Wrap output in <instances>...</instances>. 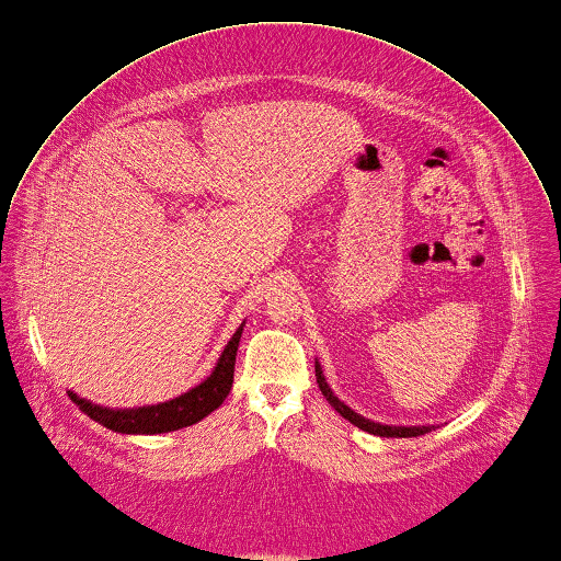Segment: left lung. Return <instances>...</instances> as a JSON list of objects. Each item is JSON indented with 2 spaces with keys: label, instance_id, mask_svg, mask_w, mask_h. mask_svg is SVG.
Wrapping results in <instances>:
<instances>
[{
  "label": "left lung",
  "instance_id": "obj_1",
  "mask_svg": "<svg viewBox=\"0 0 561 561\" xmlns=\"http://www.w3.org/2000/svg\"><path fill=\"white\" fill-rule=\"evenodd\" d=\"M316 381H318L322 394L327 397V401H329L344 419H348L353 425H357L359 430H364V432H368V434L392 436V438H410V436L427 434V432H432V427H434V425H410V427H405V425H381V423H375V421H370V419H364L362 414H357L355 410H351L346 403H342V401L333 394V390L329 388V383H327V379H324L322 368H320L318 362H316Z\"/></svg>",
  "mask_w": 561,
  "mask_h": 561
}]
</instances>
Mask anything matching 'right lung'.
<instances>
[{
	"mask_svg": "<svg viewBox=\"0 0 561 561\" xmlns=\"http://www.w3.org/2000/svg\"><path fill=\"white\" fill-rule=\"evenodd\" d=\"M243 324L245 322H241V327L230 337L210 377H206L199 386H195L193 390L171 401H164L158 405L131 408V410H112V408L96 405L88 399H81L72 390H68V394L72 397V401L79 405L81 412H85L90 419L121 434H162V432H173V430L193 425L204 416H208L213 410H217L228 397L234 381V362H237V348L243 333Z\"/></svg>",
	"mask_w": 561,
	"mask_h": 561,
	"instance_id": "obj_1",
	"label": "right lung"
}]
</instances>
